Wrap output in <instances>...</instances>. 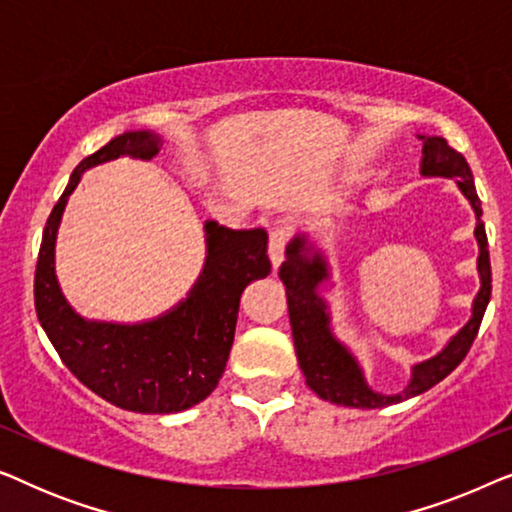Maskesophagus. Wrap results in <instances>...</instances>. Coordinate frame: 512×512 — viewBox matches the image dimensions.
<instances>
[{
    "instance_id": "1",
    "label": "esophagus",
    "mask_w": 512,
    "mask_h": 512,
    "mask_svg": "<svg viewBox=\"0 0 512 512\" xmlns=\"http://www.w3.org/2000/svg\"><path fill=\"white\" fill-rule=\"evenodd\" d=\"M286 242H289V228H286L284 221H277L275 226H272L270 244H268V254H270L272 270H277L279 265L284 263V247H286Z\"/></svg>"
}]
</instances>
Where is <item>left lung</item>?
Returning a JSON list of instances; mask_svg holds the SVG:
<instances>
[{"label": "left lung", "mask_w": 512, "mask_h": 512, "mask_svg": "<svg viewBox=\"0 0 512 512\" xmlns=\"http://www.w3.org/2000/svg\"><path fill=\"white\" fill-rule=\"evenodd\" d=\"M417 139H422L419 174L426 179H454V184H457L475 214L473 235L475 242H478V263H475V268H478L480 289L473 298L471 319L445 342L438 354H433L431 359L412 363L410 380L401 391H396V394L375 391L368 384L356 354L333 333L331 305L324 296V284L331 282L333 277L326 249L321 247L317 237H310L307 230H298L291 237V242L286 244V261L279 268V279H282L286 289L298 366L303 370L307 387L328 403L368 410L387 408V405L403 403L436 387L440 380H445L464 361L475 335H478L489 296H492L487 235L471 167H468L466 158L459 151H454L443 137L417 135Z\"/></svg>", "instance_id": "1"}]
</instances>
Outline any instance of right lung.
<instances>
[{
    "label": "right lung",
    "instance_id": "obj_1",
    "mask_svg": "<svg viewBox=\"0 0 512 512\" xmlns=\"http://www.w3.org/2000/svg\"><path fill=\"white\" fill-rule=\"evenodd\" d=\"M163 137L130 130L83 158L48 216L41 237L34 307L60 359L90 391L116 408L144 415L184 412L212 394L233 347L240 296L270 275L268 233L205 221V263L186 298L153 319H86L69 305L55 272V242L69 195L81 174L116 158H156Z\"/></svg>",
    "mask_w": 512,
    "mask_h": 512
}]
</instances>
